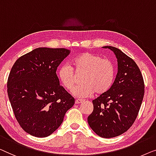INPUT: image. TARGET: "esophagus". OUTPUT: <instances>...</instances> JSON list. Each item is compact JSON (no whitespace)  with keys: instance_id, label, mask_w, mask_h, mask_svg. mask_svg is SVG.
<instances>
[{"instance_id":"34e87169","label":"esophagus","mask_w":156,"mask_h":156,"mask_svg":"<svg viewBox=\"0 0 156 156\" xmlns=\"http://www.w3.org/2000/svg\"><path fill=\"white\" fill-rule=\"evenodd\" d=\"M83 100H76V104H80V103H81V102H83Z\"/></svg>"}]
</instances>
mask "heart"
Segmentation results:
<instances>
[{
    "instance_id": "heart-1",
    "label": "heart",
    "mask_w": 156,
    "mask_h": 156,
    "mask_svg": "<svg viewBox=\"0 0 156 156\" xmlns=\"http://www.w3.org/2000/svg\"><path fill=\"white\" fill-rule=\"evenodd\" d=\"M69 64L61 66L57 72L58 80L65 89L70 90L80 76L82 83L74 87L72 93L76 97L86 98L94 92L100 95L107 92L115 78V67L110 60L98 54L83 52L76 56Z\"/></svg>"
}]
</instances>
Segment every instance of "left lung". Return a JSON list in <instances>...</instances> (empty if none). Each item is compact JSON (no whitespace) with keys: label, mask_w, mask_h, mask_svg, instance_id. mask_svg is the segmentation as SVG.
<instances>
[{"label":"left lung","mask_w":156,"mask_h":156,"mask_svg":"<svg viewBox=\"0 0 156 156\" xmlns=\"http://www.w3.org/2000/svg\"><path fill=\"white\" fill-rule=\"evenodd\" d=\"M117 58L118 71L110 88L93 100L87 122L96 134L113 138L126 132L136 119L144 95V83L135 61L117 48L105 46Z\"/></svg>","instance_id":"8db88e82"}]
</instances>
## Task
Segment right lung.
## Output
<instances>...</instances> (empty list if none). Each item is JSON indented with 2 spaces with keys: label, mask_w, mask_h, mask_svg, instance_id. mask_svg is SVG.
Returning a JSON list of instances; mask_svg holds the SVG:
<instances>
[{
  "label": "right lung",
  "mask_w": 156,
  "mask_h": 156,
  "mask_svg": "<svg viewBox=\"0 0 156 156\" xmlns=\"http://www.w3.org/2000/svg\"><path fill=\"white\" fill-rule=\"evenodd\" d=\"M71 51L37 48L15 61L8 80V95L23 130L47 137L62 124L75 99L59 84L56 71Z\"/></svg>",
  "instance_id": "right-lung-1"
}]
</instances>
